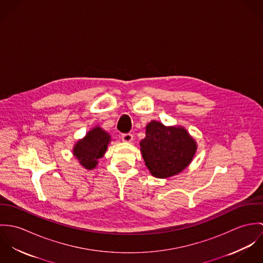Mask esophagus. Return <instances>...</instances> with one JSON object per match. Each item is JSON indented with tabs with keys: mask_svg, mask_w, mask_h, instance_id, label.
I'll list each match as a JSON object with an SVG mask.
<instances>
[{
	"mask_svg": "<svg viewBox=\"0 0 263 263\" xmlns=\"http://www.w3.org/2000/svg\"><path fill=\"white\" fill-rule=\"evenodd\" d=\"M133 139H134V136L132 134H129V133L128 134H123L121 136V140L123 142H126V143H130L133 141Z\"/></svg>",
	"mask_w": 263,
	"mask_h": 263,
	"instance_id": "obj_1",
	"label": "esophagus"
}]
</instances>
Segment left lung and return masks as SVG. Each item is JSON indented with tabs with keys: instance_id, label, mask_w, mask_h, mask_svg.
<instances>
[{
	"instance_id": "8db88e82",
	"label": "left lung",
	"mask_w": 263,
	"mask_h": 263,
	"mask_svg": "<svg viewBox=\"0 0 263 263\" xmlns=\"http://www.w3.org/2000/svg\"><path fill=\"white\" fill-rule=\"evenodd\" d=\"M141 151L151 174L167 178L187 167L196 145L183 127H166L151 121L146 127V138L141 142Z\"/></svg>"
}]
</instances>
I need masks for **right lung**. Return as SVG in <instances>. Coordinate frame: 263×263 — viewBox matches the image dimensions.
Instances as JSON below:
<instances>
[{"label": "right lung", "mask_w": 263, "mask_h": 263, "mask_svg": "<svg viewBox=\"0 0 263 263\" xmlns=\"http://www.w3.org/2000/svg\"><path fill=\"white\" fill-rule=\"evenodd\" d=\"M110 142V136L100 127H95L74 147V155L86 169L96 167L97 160L103 156Z\"/></svg>", "instance_id": "1"}]
</instances>
